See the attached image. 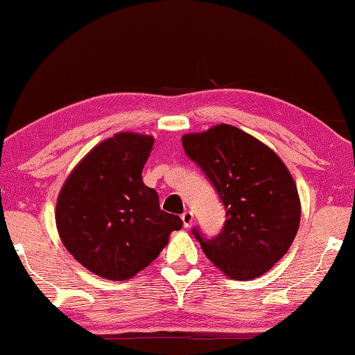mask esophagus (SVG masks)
Segmentation results:
<instances>
[{"label": "esophagus", "instance_id": "obj_1", "mask_svg": "<svg viewBox=\"0 0 355 355\" xmlns=\"http://www.w3.org/2000/svg\"><path fill=\"white\" fill-rule=\"evenodd\" d=\"M182 220H183V225L188 228L192 225V222H194V214H192L191 211H184L182 214Z\"/></svg>", "mask_w": 355, "mask_h": 355}]
</instances>
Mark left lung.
I'll use <instances>...</instances> for the list:
<instances>
[{
    "instance_id": "obj_1",
    "label": "left lung",
    "mask_w": 355,
    "mask_h": 355,
    "mask_svg": "<svg viewBox=\"0 0 355 355\" xmlns=\"http://www.w3.org/2000/svg\"><path fill=\"white\" fill-rule=\"evenodd\" d=\"M182 142L227 209L216 238L192 228L202 250L227 277H260L286 254L299 228L300 200L290 171L274 150L227 123L184 135Z\"/></svg>"
}]
</instances>
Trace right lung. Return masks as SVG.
Returning a JSON list of instances; mask_svg holds the SVG:
<instances>
[{"label": "right lung", "mask_w": 355, "mask_h": 355, "mask_svg": "<svg viewBox=\"0 0 355 355\" xmlns=\"http://www.w3.org/2000/svg\"><path fill=\"white\" fill-rule=\"evenodd\" d=\"M153 137L114 135L95 146L65 180L56 203V227L71 255L89 271L127 280L147 268L183 220L159 208L142 182Z\"/></svg>", "instance_id": "right-lung-1"}]
</instances>
